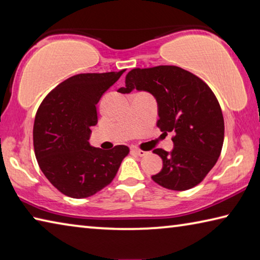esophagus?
<instances>
[{"label":"esophagus","mask_w":260,"mask_h":260,"mask_svg":"<svg viewBox=\"0 0 260 260\" xmlns=\"http://www.w3.org/2000/svg\"><path fill=\"white\" fill-rule=\"evenodd\" d=\"M133 151L136 156H140V157H143V156H146V155H148V152L147 151H143V150H140V149H138V148H134Z\"/></svg>","instance_id":"esophagus-1"}]
</instances>
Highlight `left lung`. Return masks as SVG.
Masks as SVG:
<instances>
[{
    "label": "left lung",
    "mask_w": 260,
    "mask_h": 260,
    "mask_svg": "<svg viewBox=\"0 0 260 260\" xmlns=\"http://www.w3.org/2000/svg\"><path fill=\"white\" fill-rule=\"evenodd\" d=\"M125 83L119 93L144 90L156 99L157 126L175 134L172 151L153 150L162 159L153 181L178 191L195 187L212 170L222 149L225 124L213 91L195 74L173 65L133 69Z\"/></svg>",
    "instance_id": "obj_1"
}]
</instances>
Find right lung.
<instances>
[{"label":"right lung","mask_w":260,"mask_h":260,"mask_svg":"<svg viewBox=\"0 0 260 260\" xmlns=\"http://www.w3.org/2000/svg\"><path fill=\"white\" fill-rule=\"evenodd\" d=\"M125 70L81 73L55 87L38 109L33 144L43 174L64 195L86 199L112 181L129 149L91 147L90 127L98 124L96 104Z\"/></svg>","instance_id":"right-lung-1"}]
</instances>
